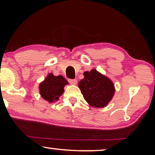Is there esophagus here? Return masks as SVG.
I'll return each instance as SVG.
<instances>
[{"instance_id": "esophagus-1", "label": "esophagus", "mask_w": 155, "mask_h": 155, "mask_svg": "<svg viewBox=\"0 0 155 155\" xmlns=\"http://www.w3.org/2000/svg\"><path fill=\"white\" fill-rule=\"evenodd\" d=\"M68 81L70 83H71V84H77L78 83V80L74 79V80H68Z\"/></svg>"}]
</instances>
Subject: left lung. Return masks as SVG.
<instances>
[{
    "instance_id": "1",
    "label": "left lung",
    "mask_w": 155,
    "mask_h": 155,
    "mask_svg": "<svg viewBox=\"0 0 155 155\" xmlns=\"http://www.w3.org/2000/svg\"><path fill=\"white\" fill-rule=\"evenodd\" d=\"M83 75L84 78L79 82L78 87L84 99L93 107H106L115 92L113 82L95 69L84 72Z\"/></svg>"
}]
</instances>
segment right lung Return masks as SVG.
<instances>
[{"label": "right lung", "mask_w": 155, "mask_h": 155, "mask_svg": "<svg viewBox=\"0 0 155 155\" xmlns=\"http://www.w3.org/2000/svg\"><path fill=\"white\" fill-rule=\"evenodd\" d=\"M68 82L62 75L55 76L49 73L39 84V92L41 97L48 102L58 100L63 93L64 86Z\"/></svg>", "instance_id": "add662e5"}]
</instances>
